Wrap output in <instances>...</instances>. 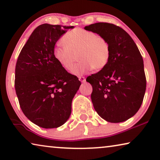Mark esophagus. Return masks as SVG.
Wrapping results in <instances>:
<instances>
[{
    "label": "esophagus",
    "mask_w": 160,
    "mask_h": 160,
    "mask_svg": "<svg viewBox=\"0 0 160 160\" xmlns=\"http://www.w3.org/2000/svg\"><path fill=\"white\" fill-rule=\"evenodd\" d=\"M79 80L81 82H85L86 81V79L85 77H82V76H80V77H79Z\"/></svg>",
    "instance_id": "34e87169"
}]
</instances>
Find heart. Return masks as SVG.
Listing matches in <instances>:
<instances>
[{
    "instance_id": "obj_1",
    "label": "heart",
    "mask_w": 160,
    "mask_h": 160,
    "mask_svg": "<svg viewBox=\"0 0 160 160\" xmlns=\"http://www.w3.org/2000/svg\"><path fill=\"white\" fill-rule=\"evenodd\" d=\"M61 42L54 48V57L67 71L74 67L77 55L81 61L73 70V74L82 75L93 68L101 70L108 65L110 57V46L107 40L95 32L83 28H75L63 35Z\"/></svg>"
}]
</instances>
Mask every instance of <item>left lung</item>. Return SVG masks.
Instances as JSON below:
<instances>
[{"instance_id": "8db88e82", "label": "left lung", "mask_w": 160, "mask_h": 160, "mask_svg": "<svg viewBox=\"0 0 160 160\" xmlns=\"http://www.w3.org/2000/svg\"><path fill=\"white\" fill-rule=\"evenodd\" d=\"M85 29L108 40V65L87 78L92 87L91 100L96 112L109 122L126 121L140 108L146 90L142 57L130 35L120 27L96 22Z\"/></svg>"}]
</instances>
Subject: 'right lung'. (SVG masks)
Segmentation results:
<instances>
[{"instance_id": "obj_1", "label": "right lung", "mask_w": 160, "mask_h": 160, "mask_svg": "<svg viewBox=\"0 0 160 160\" xmlns=\"http://www.w3.org/2000/svg\"><path fill=\"white\" fill-rule=\"evenodd\" d=\"M73 28L39 25L18 58L15 88L20 106L28 119L42 128H57L68 120L72 99L81 85L53 54L56 42Z\"/></svg>"}]
</instances>
